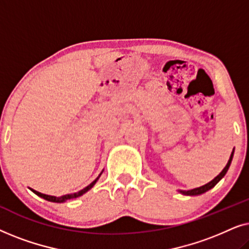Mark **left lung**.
<instances>
[{
  "mask_svg": "<svg viewBox=\"0 0 249 249\" xmlns=\"http://www.w3.org/2000/svg\"><path fill=\"white\" fill-rule=\"evenodd\" d=\"M233 153H234V148L232 149V153H231V155H230V158H229V161H228L227 165L224 166V169L222 170V171H221V172L219 173V175H217V176L215 177V178H214V179L212 180V181L207 182L206 185L200 186V187H198V188H194V189H190V190H178V192H179L180 194H182V195H187V196H197V195H202V194L206 193L207 190L212 189L213 187L215 186L216 183L219 182L220 180L222 179L224 176H226V173L228 172V170H229V166H230V164H231V161H232Z\"/></svg>",
  "mask_w": 249,
  "mask_h": 249,
  "instance_id": "left-lung-1",
  "label": "left lung"
}]
</instances>
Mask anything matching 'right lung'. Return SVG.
<instances>
[{"label":"right lung","mask_w":249,"mask_h":249,"mask_svg":"<svg viewBox=\"0 0 249 249\" xmlns=\"http://www.w3.org/2000/svg\"><path fill=\"white\" fill-rule=\"evenodd\" d=\"M103 171H104V170H102V172L100 173V176H98L97 178L95 179L93 182L89 183V185H88L87 187H85L84 189H81V190H79V192H77V193H73V194H68V195H63V196H60V197H56V196H51V195H45V194H42V193H39V192H36V190H34V189H32V188H29V189L32 190L33 193H35L37 196L42 197V198L46 199V200H49V202H53V203H64V202H67V200H69V199L77 198V197L83 196L85 193H87L88 190H90L91 188H93L94 185H95V183H96L97 180L100 179V177H101L102 173H103Z\"/></svg>","instance_id":"right-lung-1"}]
</instances>
